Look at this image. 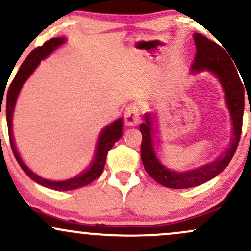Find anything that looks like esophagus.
Instances as JSON below:
<instances>
[{"label": "esophagus", "instance_id": "esophagus-1", "mask_svg": "<svg viewBox=\"0 0 251 251\" xmlns=\"http://www.w3.org/2000/svg\"><path fill=\"white\" fill-rule=\"evenodd\" d=\"M139 114H140V109H139L138 103L128 104V106L126 107L125 113H124V118H125L126 125L128 126L136 125V124L139 121Z\"/></svg>", "mask_w": 251, "mask_h": 251}]
</instances>
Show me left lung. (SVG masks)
<instances>
[{"instance_id": "1", "label": "left lung", "mask_w": 251, "mask_h": 251, "mask_svg": "<svg viewBox=\"0 0 251 251\" xmlns=\"http://www.w3.org/2000/svg\"><path fill=\"white\" fill-rule=\"evenodd\" d=\"M197 54L194 63L192 64L193 71L210 70L214 75L219 77L225 90L226 103L230 109L231 118L233 123V139L231 148L225 152L224 157H220L213 163L199 168L197 170L186 173H175L163 167L157 159L153 151V140L151 137V121L149 115H145V123L140 124L142 132V145H140V155L145 170L153 180L161 183L162 186L173 189H184L197 187L199 184L207 182L211 178L216 177L230 163L236 149L238 147L242 133V124H243L244 112V87L239 79L237 70L226 53L220 45L206 38L200 33L194 34Z\"/></svg>"}]
</instances>
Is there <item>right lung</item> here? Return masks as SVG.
<instances>
[{
  "label": "right lung",
  "mask_w": 251,
  "mask_h": 251,
  "mask_svg": "<svg viewBox=\"0 0 251 251\" xmlns=\"http://www.w3.org/2000/svg\"><path fill=\"white\" fill-rule=\"evenodd\" d=\"M65 43V38H52L43 44L41 46H38L34 49L31 53L28 54L25 62L23 63L20 69H19L18 74H16L14 79L10 83L9 89L7 93V104H5V117H7V124H8V134H9V142L10 147H12L13 153L15 156L16 161L20 164L21 169L26 173L33 181L38 182L41 186L48 187V188L56 189V191H71V189L81 188V187L87 186V184L92 183L93 181L96 180L103 172L104 163H106L107 153L111 150L115 142L120 139L121 131H123V119H118L117 121L107 126L106 128L101 133L100 138L98 142V148H96V156L94 162H93L92 167L83 173L82 175L77 176L75 178L67 181H60V182H54V181H49L45 178L40 177L37 174L31 172L23 162V159L19 156L18 151H16L15 144H14L13 133H12V118H13V111L14 106H15L16 98H18L19 92H20L23 84L26 82V79L31 76V74L34 71V69L38 67L41 59L48 57L50 53H52L54 49H57L62 44Z\"/></svg>",
  "instance_id": "add662e5"
}]
</instances>
